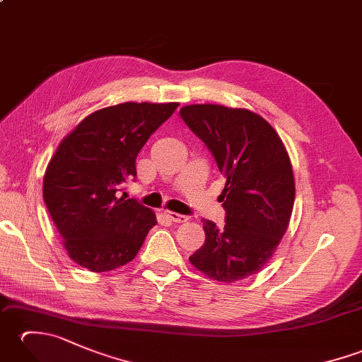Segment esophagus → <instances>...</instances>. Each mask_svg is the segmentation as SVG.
<instances>
[{"label":"esophagus","mask_w":362,"mask_h":362,"mask_svg":"<svg viewBox=\"0 0 362 362\" xmlns=\"http://www.w3.org/2000/svg\"><path fill=\"white\" fill-rule=\"evenodd\" d=\"M163 216L166 218V219H169V221H173V222H185L188 218L185 216V214H179V213H175V211H169V210H165L163 211Z\"/></svg>","instance_id":"1"}]
</instances>
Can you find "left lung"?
<instances>
[{
    "label": "left lung",
    "instance_id": "8db88e82",
    "mask_svg": "<svg viewBox=\"0 0 362 362\" xmlns=\"http://www.w3.org/2000/svg\"><path fill=\"white\" fill-rule=\"evenodd\" d=\"M216 161L226 187V226L202 219L205 243L189 257L210 279L233 283L259 272L289 226L296 187L288 152L259 115L216 104L180 109Z\"/></svg>",
    "mask_w": 362,
    "mask_h": 362
}]
</instances>
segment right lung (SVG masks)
Returning <instances> with one entry per match:
<instances>
[{
    "instance_id": "1",
    "label": "right lung",
    "mask_w": 362,
    "mask_h": 362,
    "mask_svg": "<svg viewBox=\"0 0 362 362\" xmlns=\"http://www.w3.org/2000/svg\"><path fill=\"white\" fill-rule=\"evenodd\" d=\"M177 103H122L88 115L46 168L43 199L68 255L91 272L132 261L157 224L135 199L118 197L135 180V160Z\"/></svg>"
}]
</instances>
